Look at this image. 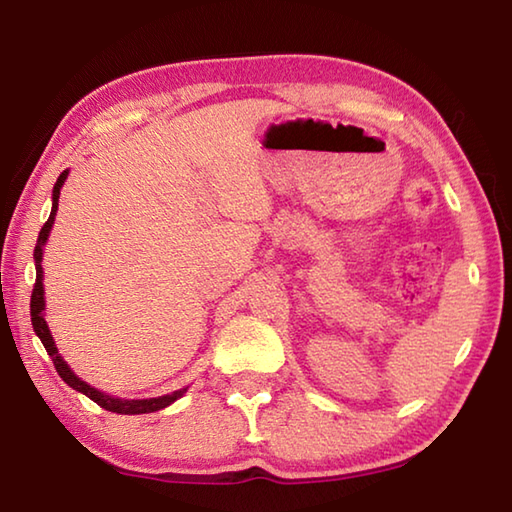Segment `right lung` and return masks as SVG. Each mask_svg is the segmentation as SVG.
<instances>
[{
    "mask_svg": "<svg viewBox=\"0 0 512 512\" xmlns=\"http://www.w3.org/2000/svg\"><path fill=\"white\" fill-rule=\"evenodd\" d=\"M65 178H68V171H63L61 176L57 178V184H54V191H52V213L48 217V222L43 224L39 239H37V246H35V266H37V279H35V286H32V297H30V319H32V328H35L37 336L41 339L43 347H46V352L52 356V363L54 369H57L59 376L68 383L72 389L81 391L88 398H92L96 405L107 409V411H114V413H125V416H138V413H151V411H158V409H165L167 405H171L173 400H178L184 391L187 389H180V391H173V394L167 396H160V398H149V400H121V398H112V396H105L103 391L90 387L88 383H83V380L76 376L72 369L68 367V363L63 361L59 356L57 347H54L52 341V334L46 325V319H43V284H41V277H43V270H41V255H43V244H46L48 233L52 228L54 222V215H57V204H59V191L63 187Z\"/></svg>",
    "mask_w": 512,
    "mask_h": 512,
    "instance_id": "1",
    "label": "right lung"
}]
</instances>
